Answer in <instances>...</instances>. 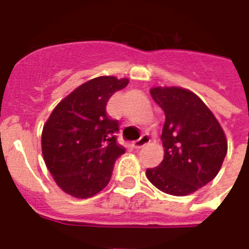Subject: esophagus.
Masks as SVG:
<instances>
[{"label":"esophagus","mask_w":249,"mask_h":249,"mask_svg":"<svg viewBox=\"0 0 249 249\" xmlns=\"http://www.w3.org/2000/svg\"><path fill=\"white\" fill-rule=\"evenodd\" d=\"M149 137L147 135H143L142 136V137L140 138V140L138 141H136V142H133V144H132V146L135 147L136 149H141L142 148V147H144L146 146V144H148L149 143Z\"/></svg>","instance_id":"1"}]
</instances>
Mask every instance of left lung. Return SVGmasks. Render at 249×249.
Wrapping results in <instances>:
<instances>
[{"mask_svg":"<svg viewBox=\"0 0 249 249\" xmlns=\"http://www.w3.org/2000/svg\"><path fill=\"white\" fill-rule=\"evenodd\" d=\"M152 98L163 109L164 157L146 176L167 195L188 196L218 175L227 153V138L214 114L192 91L153 87Z\"/></svg>","mask_w":249,"mask_h":249,"instance_id":"1","label":"left lung"}]
</instances>
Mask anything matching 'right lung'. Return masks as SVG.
<instances>
[{
  "label": "right lung",
  "mask_w": 249,
  "mask_h": 249,
  "mask_svg": "<svg viewBox=\"0 0 249 249\" xmlns=\"http://www.w3.org/2000/svg\"><path fill=\"white\" fill-rule=\"evenodd\" d=\"M128 78L101 76L77 87L54 107L42 131V155L57 186L76 198H89L108 184L114 162L124 153L118 121L106 106Z\"/></svg>",
  "instance_id": "add662e5"
}]
</instances>
